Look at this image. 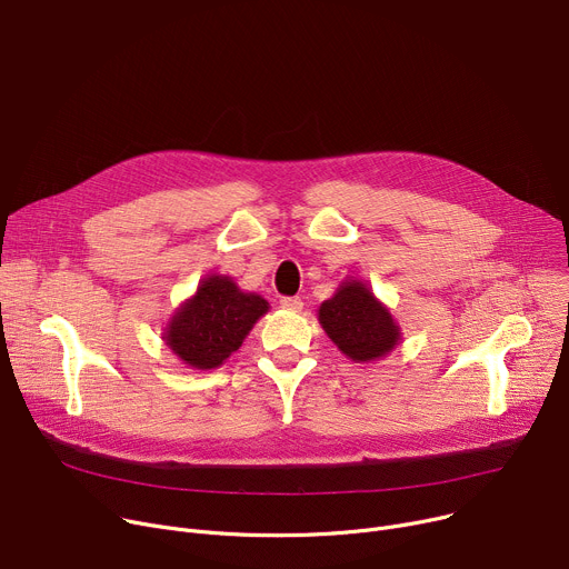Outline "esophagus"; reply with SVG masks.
Here are the masks:
<instances>
[{
	"label": "esophagus",
	"instance_id": "34e87169",
	"mask_svg": "<svg viewBox=\"0 0 569 569\" xmlns=\"http://www.w3.org/2000/svg\"><path fill=\"white\" fill-rule=\"evenodd\" d=\"M301 307H305V301H301L299 297H283L281 299V309H286V311L297 313V311H301Z\"/></svg>",
	"mask_w": 569,
	"mask_h": 569
}]
</instances>
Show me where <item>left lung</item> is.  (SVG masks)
<instances>
[{
    "label": "left lung",
    "mask_w": 569,
    "mask_h": 569,
    "mask_svg": "<svg viewBox=\"0 0 569 569\" xmlns=\"http://www.w3.org/2000/svg\"><path fill=\"white\" fill-rule=\"evenodd\" d=\"M318 320L336 348L355 363L387 357L400 343V327L370 288L357 279L338 286L320 305Z\"/></svg>",
    "instance_id": "8db88e82"
}]
</instances>
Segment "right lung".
<instances>
[{"mask_svg": "<svg viewBox=\"0 0 569 569\" xmlns=\"http://www.w3.org/2000/svg\"><path fill=\"white\" fill-rule=\"evenodd\" d=\"M270 305L256 292H242L231 277L210 274L173 313L164 343L187 366L210 370L221 366L253 329Z\"/></svg>", "mask_w": 569, "mask_h": 569, "instance_id": "add662e5", "label": "right lung"}]
</instances>
